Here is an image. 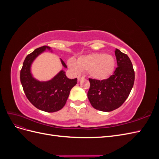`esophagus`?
<instances>
[{
  "label": "esophagus",
  "instance_id": "1",
  "mask_svg": "<svg viewBox=\"0 0 159 159\" xmlns=\"http://www.w3.org/2000/svg\"><path fill=\"white\" fill-rule=\"evenodd\" d=\"M85 78L84 76H80V75H79L78 77V81H80L81 80H84Z\"/></svg>",
  "mask_w": 159,
  "mask_h": 159
}]
</instances>
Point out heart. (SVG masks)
<instances>
[{
	"instance_id": "obj_1",
	"label": "heart",
	"mask_w": 159,
	"mask_h": 159,
	"mask_svg": "<svg viewBox=\"0 0 159 159\" xmlns=\"http://www.w3.org/2000/svg\"><path fill=\"white\" fill-rule=\"evenodd\" d=\"M69 68L74 72L88 71L91 78L103 80L112 74L115 66L113 56L105 53H92L79 57L76 62L73 59L68 60Z\"/></svg>"
}]
</instances>
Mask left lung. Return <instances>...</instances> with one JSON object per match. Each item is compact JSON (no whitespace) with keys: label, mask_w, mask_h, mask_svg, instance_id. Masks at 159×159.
Masks as SVG:
<instances>
[{"label":"left lung","mask_w":159,"mask_h":159,"mask_svg":"<svg viewBox=\"0 0 159 159\" xmlns=\"http://www.w3.org/2000/svg\"><path fill=\"white\" fill-rule=\"evenodd\" d=\"M117 68L108 79H89L90 88L88 98L92 107L109 112L119 108L127 99L133 87L134 71L128 56L115 49Z\"/></svg>","instance_id":"8db88e82"}]
</instances>
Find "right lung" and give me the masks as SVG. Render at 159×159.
I'll list each match as a JSON object with an SVG mask.
<instances>
[{
	"label": "right lung",
	"mask_w": 159,
	"mask_h": 159,
	"mask_svg": "<svg viewBox=\"0 0 159 159\" xmlns=\"http://www.w3.org/2000/svg\"><path fill=\"white\" fill-rule=\"evenodd\" d=\"M46 50L53 52L50 47L44 46L26 56L20 71V81L26 98L34 106L41 111L52 113L64 107L78 79L68 78L63 70L50 80L39 81L36 79L32 74V65L37 57ZM60 61L64 68H67L61 58Z\"/></svg>",
	"instance_id": "add662e5"
}]
</instances>
